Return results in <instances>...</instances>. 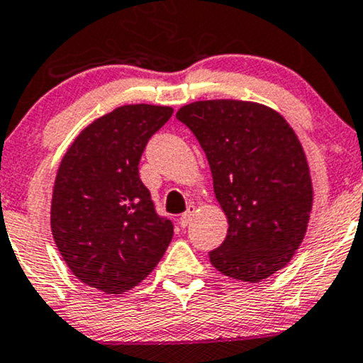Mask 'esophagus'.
I'll return each instance as SVG.
<instances>
[{"label":"esophagus","instance_id":"esophagus-1","mask_svg":"<svg viewBox=\"0 0 363 363\" xmlns=\"http://www.w3.org/2000/svg\"><path fill=\"white\" fill-rule=\"evenodd\" d=\"M192 218H194V207H189V211L180 216V221H178V223H180L182 228H185V226H189L190 223H192Z\"/></svg>","mask_w":363,"mask_h":363}]
</instances>
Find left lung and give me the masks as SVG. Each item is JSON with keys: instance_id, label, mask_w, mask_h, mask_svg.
<instances>
[{"instance_id": "left-lung-1", "label": "left lung", "mask_w": 363, "mask_h": 363, "mask_svg": "<svg viewBox=\"0 0 363 363\" xmlns=\"http://www.w3.org/2000/svg\"><path fill=\"white\" fill-rule=\"evenodd\" d=\"M213 173L228 235L211 264L259 283L290 262L312 211V180L298 137L279 113L247 101H197L178 109Z\"/></svg>"}]
</instances>
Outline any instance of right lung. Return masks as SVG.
Segmentation results:
<instances>
[{"label": "right lung", "mask_w": 363, "mask_h": 363, "mask_svg": "<svg viewBox=\"0 0 363 363\" xmlns=\"http://www.w3.org/2000/svg\"><path fill=\"white\" fill-rule=\"evenodd\" d=\"M171 115L169 106H120L85 127L61 160L52 238L87 286L115 295L137 286L173 238V223L156 213L138 177L149 138Z\"/></svg>", "instance_id": "1"}]
</instances>
